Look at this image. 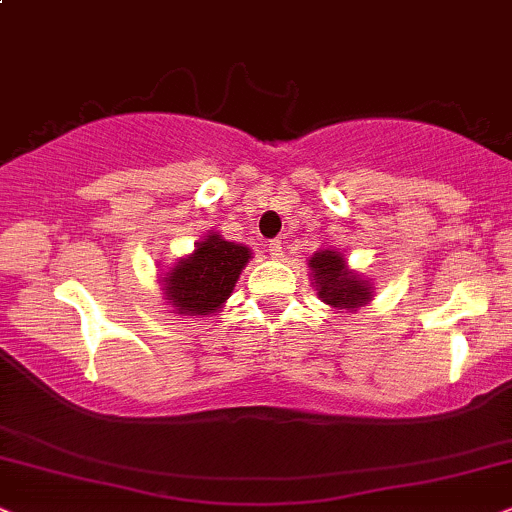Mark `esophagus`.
Here are the masks:
<instances>
[{
    "label": "esophagus",
    "mask_w": 512,
    "mask_h": 512,
    "mask_svg": "<svg viewBox=\"0 0 512 512\" xmlns=\"http://www.w3.org/2000/svg\"><path fill=\"white\" fill-rule=\"evenodd\" d=\"M267 250H269V255L274 257V260H281V257H283V243L278 241V238H274V241H269Z\"/></svg>",
    "instance_id": "34e87169"
}]
</instances>
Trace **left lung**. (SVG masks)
Returning <instances> with one entry per match:
<instances>
[{"mask_svg":"<svg viewBox=\"0 0 512 512\" xmlns=\"http://www.w3.org/2000/svg\"><path fill=\"white\" fill-rule=\"evenodd\" d=\"M309 269H312L319 297L326 304H331L333 309L357 312L359 307L371 302V283L354 274L338 250H316L312 260H309Z\"/></svg>","mask_w":512,"mask_h":512,"instance_id":"8db88e82","label":"left lung"}]
</instances>
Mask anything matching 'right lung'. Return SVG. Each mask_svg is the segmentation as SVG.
<instances>
[{
    "label": "right lung",
    "mask_w": 512,
    "mask_h": 512,
    "mask_svg": "<svg viewBox=\"0 0 512 512\" xmlns=\"http://www.w3.org/2000/svg\"><path fill=\"white\" fill-rule=\"evenodd\" d=\"M250 248L224 241L219 234L196 243L189 257H181L163 276L165 300L181 316H208L222 309L234 293V286L245 264L250 262Z\"/></svg>",
    "instance_id": "add662e5"
}]
</instances>
